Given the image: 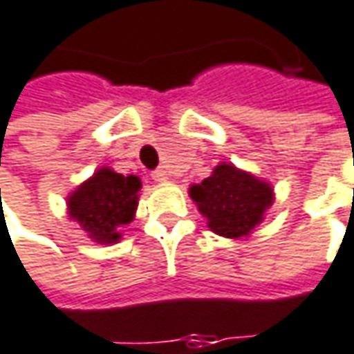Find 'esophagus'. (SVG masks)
<instances>
[{
    "label": "esophagus",
    "mask_w": 354,
    "mask_h": 354,
    "mask_svg": "<svg viewBox=\"0 0 354 354\" xmlns=\"http://www.w3.org/2000/svg\"><path fill=\"white\" fill-rule=\"evenodd\" d=\"M152 178H154V182H166V180H168V174H166V170H156V172L152 174Z\"/></svg>",
    "instance_id": "esophagus-1"
}]
</instances>
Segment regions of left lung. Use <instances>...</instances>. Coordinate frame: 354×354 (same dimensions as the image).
<instances>
[{
	"label": "left lung",
	"instance_id": "1",
	"mask_svg": "<svg viewBox=\"0 0 354 354\" xmlns=\"http://www.w3.org/2000/svg\"><path fill=\"white\" fill-rule=\"evenodd\" d=\"M190 198L208 220V228L226 239L248 236L272 206V186L232 164H218L200 184L190 186Z\"/></svg>",
	"mask_w": 354,
	"mask_h": 354
}]
</instances>
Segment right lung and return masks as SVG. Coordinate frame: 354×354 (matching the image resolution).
Instances as JSON below:
<instances>
[{
  "label": "right lung",
  "mask_w": 354,
  "mask_h": 354,
  "mask_svg": "<svg viewBox=\"0 0 354 354\" xmlns=\"http://www.w3.org/2000/svg\"><path fill=\"white\" fill-rule=\"evenodd\" d=\"M140 178L100 168L68 196V214L97 244H114L122 239L120 226L134 220Z\"/></svg>",
  "instance_id": "add662e5"
}]
</instances>
